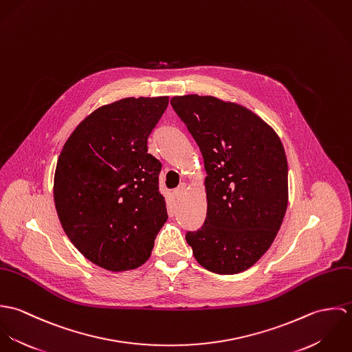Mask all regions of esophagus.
<instances>
[{"label": "esophagus", "mask_w": 352, "mask_h": 352, "mask_svg": "<svg viewBox=\"0 0 352 352\" xmlns=\"http://www.w3.org/2000/svg\"><path fill=\"white\" fill-rule=\"evenodd\" d=\"M186 190H187V184H186V183H182V184H180L175 191H173V194H175V197H176V198H182V197L184 195Z\"/></svg>", "instance_id": "esophagus-1"}]
</instances>
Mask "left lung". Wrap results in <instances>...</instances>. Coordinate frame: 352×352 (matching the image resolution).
I'll use <instances>...</instances> for the list:
<instances>
[{"mask_svg":"<svg viewBox=\"0 0 352 352\" xmlns=\"http://www.w3.org/2000/svg\"><path fill=\"white\" fill-rule=\"evenodd\" d=\"M170 104L198 144L206 169L207 215L186 240L206 270L239 274L274 243L287 201V158L271 126L248 108L212 96Z\"/></svg>","mask_w":352,"mask_h":352,"instance_id":"1","label":"left lung"}]
</instances>
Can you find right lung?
<instances>
[{"instance_id":"right-lung-1","label":"right lung","mask_w":352,"mask_h":352,"mask_svg":"<svg viewBox=\"0 0 352 352\" xmlns=\"http://www.w3.org/2000/svg\"><path fill=\"white\" fill-rule=\"evenodd\" d=\"M168 102L160 96L102 105L59 154L54 201L60 225L78 251L108 271L142 265L168 219L158 191L161 162L148 153Z\"/></svg>"}]
</instances>
